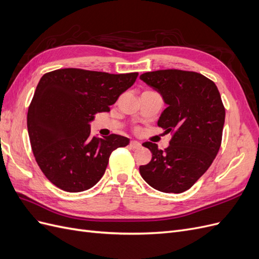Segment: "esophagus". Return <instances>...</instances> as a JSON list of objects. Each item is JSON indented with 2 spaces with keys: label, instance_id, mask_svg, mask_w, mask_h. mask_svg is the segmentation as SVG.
<instances>
[{
  "label": "esophagus",
  "instance_id": "esophagus-1",
  "mask_svg": "<svg viewBox=\"0 0 259 259\" xmlns=\"http://www.w3.org/2000/svg\"><path fill=\"white\" fill-rule=\"evenodd\" d=\"M140 143H138V142H136V140H132V142L130 143V147L131 148H133V149H138V148H140Z\"/></svg>",
  "mask_w": 259,
  "mask_h": 259
}]
</instances>
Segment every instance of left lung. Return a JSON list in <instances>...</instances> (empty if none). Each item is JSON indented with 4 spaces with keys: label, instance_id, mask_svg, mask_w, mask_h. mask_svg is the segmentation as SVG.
Here are the masks:
<instances>
[{
    "label": "left lung",
    "instance_id": "8db88e82",
    "mask_svg": "<svg viewBox=\"0 0 259 259\" xmlns=\"http://www.w3.org/2000/svg\"><path fill=\"white\" fill-rule=\"evenodd\" d=\"M158 92L167 107L158 125L173 132L169 146L160 150L150 142L143 144L152 153L140 175L154 189L182 193L191 188L213 163L222 144L225 108L221 94L206 76L183 70H158L140 75Z\"/></svg>",
    "mask_w": 259,
    "mask_h": 259
}]
</instances>
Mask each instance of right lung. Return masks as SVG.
<instances>
[{
    "label": "right lung",
    "instance_id": "1",
    "mask_svg": "<svg viewBox=\"0 0 259 259\" xmlns=\"http://www.w3.org/2000/svg\"><path fill=\"white\" fill-rule=\"evenodd\" d=\"M137 72L110 74L82 69L45 73L28 109L27 125L36 163L50 182L67 192H81L104 176L109 156L130 139L91 136L98 112L110 111Z\"/></svg>",
    "mask_w": 259,
    "mask_h": 259
}]
</instances>
